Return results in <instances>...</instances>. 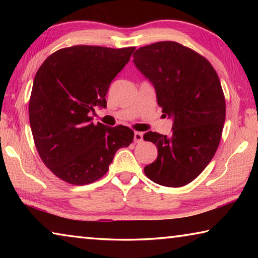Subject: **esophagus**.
<instances>
[{"label": "esophagus", "mask_w": 258, "mask_h": 258, "mask_svg": "<svg viewBox=\"0 0 258 258\" xmlns=\"http://www.w3.org/2000/svg\"><path fill=\"white\" fill-rule=\"evenodd\" d=\"M143 140V133L142 132H134V142L139 143Z\"/></svg>", "instance_id": "obj_1"}]
</instances>
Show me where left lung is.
<instances>
[{
  "instance_id": "obj_1",
  "label": "left lung",
  "mask_w": 258,
  "mask_h": 258,
  "mask_svg": "<svg viewBox=\"0 0 258 258\" xmlns=\"http://www.w3.org/2000/svg\"><path fill=\"white\" fill-rule=\"evenodd\" d=\"M139 72L156 91L163 117L173 120L172 134L147 132L158 156L145 167L157 184L177 187L194 181L215 155L225 120V99L207 59L180 43L146 45L133 54Z\"/></svg>"
}]
</instances>
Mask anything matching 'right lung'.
I'll use <instances>...</instances> for the list:
<instances>
[{
	"instance_id": "right-lung-1",
	"label": "right lung",
	"mask_w": 258,
	"mask_h": 258,
	"mask_svg": "<svg viewBox=\"0 0 258 258\" xmlns=\"http://www.w3.org/2000/svg\"><path fill=\"white\" fill-rule=\"evenodd\" d=\"M134 50L64 47L37 71L29 100L30 128L43 163L61 180L75 185L99 180L116 151L132 143V130L94 125L90 113L107 107L109 85Z\"/></svg>"
}]
</instances>
